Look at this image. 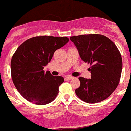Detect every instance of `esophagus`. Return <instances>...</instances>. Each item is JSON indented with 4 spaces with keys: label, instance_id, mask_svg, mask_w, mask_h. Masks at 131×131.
<instances>
[{
    "label": "esophagus",
    "instance_id": "34e87169",
    "mask_svg": "<svg viewBox=\"0 0 131 131\" xmlns=\"http://www.w3.org/2000/svg\"><path fill=\"white\" fill-rule=\"evenodd\" d=\"M66 78H67V80H72V79L74 78V77L72 76H66Z\"/></svg>",
    "mask_w": 131,
    "mask_h": 131
}]
</instances>
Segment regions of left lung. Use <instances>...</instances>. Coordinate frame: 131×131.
<instances>
[{"instance_id":"obj_1","label":"left lung","mask_w":131,"mask_h":131,"mask_svg":"<svg viewBox=\"0 0 131 131\" xmlns=\"http://www.w3.org/2000/svg\"><path fill=\"white\" fill-rule=\"evenodd\" d=\"M81 60L90 64L91 79L79 78L76 95L87 103H96L108 98L116 89L121 77L122 59L115 44L101 34L70 37Z\"/></svg>"}]
</instances>
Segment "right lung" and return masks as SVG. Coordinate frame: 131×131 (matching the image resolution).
<instances>
[{"mask_svg": "<svg viewBox=\"0 0 131 131\" xmlns=\"http://www.w3.org/2000/svg\"><path fill=\"white\" fill-rule=\"evenodd\" d=\"M69 41L67 37L37 36L23 42L13 55L11 77L18 92L29 102L45 105L55 100L64 80L53 76L44 67L54 52Z\"/></svg>", "mask_w": 131, "mask_h": 131, "instance_id": "obj_1", "label": "right lung"}]
</instances>
